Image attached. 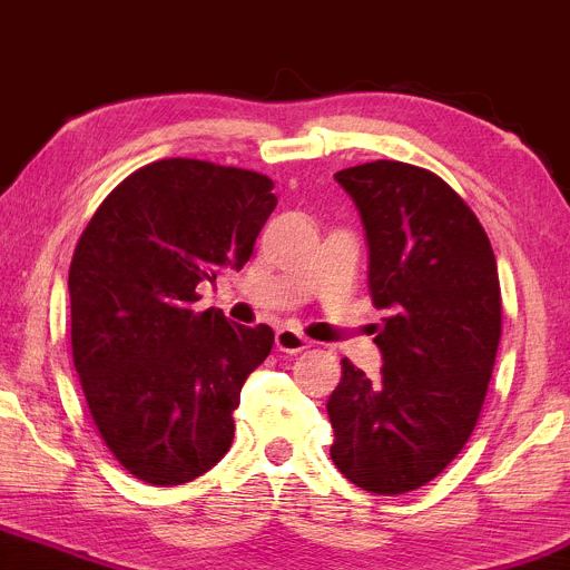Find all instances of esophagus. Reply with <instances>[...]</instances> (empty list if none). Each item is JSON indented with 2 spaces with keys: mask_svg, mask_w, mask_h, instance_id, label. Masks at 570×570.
<instances>
[{
  "mask_svg": "<svg viewBox=\"0 0 570 570\" xmlns=\"http://www.w3.org/2000/svg\"><path fill=\"white\" fill-rule=\"evenodd\" d=\"M276 348L284 351V353H299L305 348H311V340H305L299 332L289 330V326H284V330L276 332Z\"/></svg>",
  "mask_w": 570,
  "mask_h": 570,
  "instance_id": "esophagus-1",
  "label": "esophagus"
}]
</instances>
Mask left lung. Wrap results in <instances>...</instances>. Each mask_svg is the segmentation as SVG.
Here are the masks:
<instances>
[{
	"mask_svg": "<svg viewBox=\"0 0 570 570\" xmlns=\"http://www.w3.org/2000/svg\"><path fill=\"white\" fill-rule=\"evenodd\" d=\"M370 246L383 367L343 358L332 391L330 455L353 485L399 495L461 453L485 402L501 340V286L480 219L436 174L375 160L335 174Z\"/></svg>",
	"mask_w": 570,
	"mask_h": 570,
	"instance_id": "1",
	"label": "left lung"
}]
</instances>
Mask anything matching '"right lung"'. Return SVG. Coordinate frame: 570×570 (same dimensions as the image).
Returning a JSON list of instances; mask_svg holds the SVG:
<instances>
[{"mask_svg": "<svg viewBox=\"0 0 570 570\" xmlns=\"http://www.w3.org/2000/svg\"><path fill=\"white\" fill-rule=\"evenodd\" d=\"M273 208L263 174L158 160L109 193L75 248L71 356L85 402L117 461L149 485L195 480L230 450L233 410L273 330L195 313V289L248 263Z\"/></svg>", "mask_w": 570, "mask_h": 570, "instance_id": "obj_1", "label": "right lung"}]
</instances>
